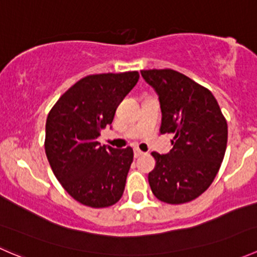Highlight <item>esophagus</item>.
<instances>
[{
	"instance_id": "obj_1",
	"label": "esophagus",
	"mask_w": 257,
	"mask_h": 257,
	"mask_svg": "<svg viewBox=\"0 0 257 257\" xmlns=\"http://www.w3.org/2000/svg\"><path fill=\"white\" fill-rule=\"evenodd\" d=\"M143 154L144 153L142 152L141 149H138V148H134V158H139V157H142Z\"/></svg>"
}]
</instances>
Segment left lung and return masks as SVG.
<instances>
[{
	"label": "left lung",
	"mask_w": 257,
	"mask_h": 257,
	"mask_svg": "<svg viewBox=\"0 0 257 257\" xmlns=\"http://www.w3.org/2000/svg\"><path fill=\"white\" fill-rule=\"evenodd\" d=\"M154 88L162 109L160 133L174 134L168 154L153 152L148 175L155 198L184 204L200 196L220 169L227 144V123L209 89L173 69L141 71Z\"/></svg>",
	"instance_id": "8db88e82"
}]
</instances>
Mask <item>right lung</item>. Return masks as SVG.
I'll return each instance as SVG.
<instances>
[{
  "instance_id": "1",
  "label": "right lung",
  "mask_w": 257,
  "mask_h": 257,
  "mask_svg": "<svg viewBox=\"0 0 257 257\" xmlns=\"http://www.w3.org/2000/svg\"><path fill=\"white\" fill-rule=\"evenodd\" d=\"M139 79L137 71L92 74L72 85L49 112L45 149L64 190L83 205L107 208L121 198L133 149L100 145V131Z\"/></svg>"
}]
</instances>
